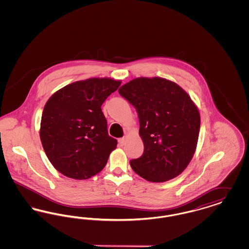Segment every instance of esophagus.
I'll use <instances>...</instances> for the list:
<instances>
[{"label": "esophagus", "mask_w": 249, "mask_h": 249, "mask_svg": "<svg viewBox=\"0 0 249 249\" xmlns=\"http://www.w3.org/2000/svg\"><path fill=\"white\" fill-rule=\"evenodd\" d=\"M119 144L122 146V145H124V143H125V138L123 137V138H120L119 140Z\"/></svg>", "instance_id": "34e87169"}]
</instances>
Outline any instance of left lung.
Segmentation results:
<instances>
[{
	"label": "left lung",
	"mask_w": 249,
	"mask_h": 249,
	"mask_svg": "<svg viewBox=\"0 0 249 249\" xmlns=\"http://www.w3.org/2000/svg\"><path fill=\"white\" fill-rule=\"evenodd\" d=\"M119 94L135 107L143 153L130 161L132 170L150 182L178 177L195 153L200 113L178 84L161 77H138L121 86Z\"/></svg>",
	"instance_id": "obj_1"
}]
</instances>
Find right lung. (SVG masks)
I'll return each mask as SVG.
<instances>
[{
	"label": "right lung",
	"instance_id": "add662e5",
	"mask_svg": "<svg viewBox=\"0 0 249 249\" xmlns=\"http://www.w3.org/2000/svg\"><path fill=\"white\" fill-rule=\"evenodd\" d=\"M120 84L112 78H89L69 84L48 99L40 139L49 161L63 176L88 179L105 168L118 141L108 135L101 107Z\"/></svg>",
	"mask_w": 249,
	"mask_h": 249
}]
</instances>
